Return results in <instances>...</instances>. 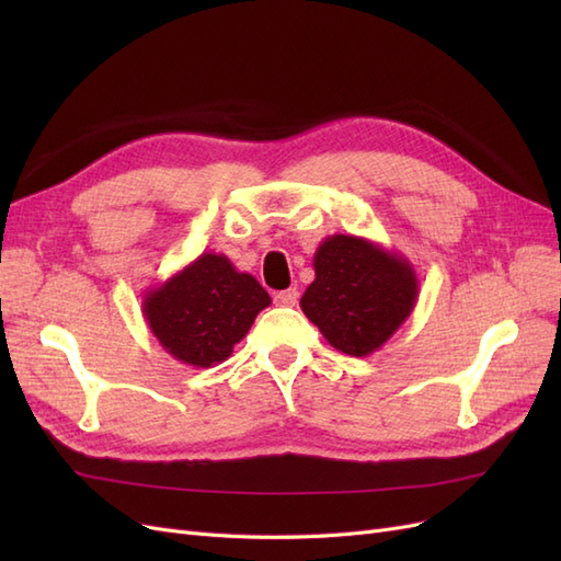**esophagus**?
Wrapping results in <instances>:
<instances>
[{
	"label": "esophagus",
	"mask_w": 561,
	"mask_h": 561,
	"mask_svg": "<svg viewBox=\"0 0 561 561\" xmlns=\"http://www.w3.org/2000/svg\"><path fill=\"white\" fill-rule=\"evenodd\" d=\"M297 299H299L297 287H287V290H280L274 295V301L278 304V307H295Z\"/></svg>",
	"instance_id": "obj_1"
}]
</instances>
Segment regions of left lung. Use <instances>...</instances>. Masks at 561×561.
<instances>
[{
  "instance_id": "obj_1",
  "label": "left lung",
  "mask_w": 561,
  "mask_h": 561,
  "mask_svg": "<svg viewBox=\"0 0 561 561\" xmlns=\"http://www.w3.org/2000/svg\"><path fill=\"white\" fill-rule=\"evenodd\" d=\"M313 271L299 307L330 346L353 358L379 351L416 307L412 262L363 236H328L313 254Z\"/></svg>"
}]
</instances>
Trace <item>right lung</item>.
Returning <instances> with one entry per match:
<instances>
[{"mask_svg":"<svg viewBox=\"0 0 561 561\" xmlns=\"http://www.w3.org/2000/svg\"><path fill=\"white\" fill-rule=\"evenodd\" d=\"M268 304L257 278L236 268L227 254L203 252L151 287L142 299V316L175 360L213 367L229 358Z\"/></svg>","mask_w":561,"mask_h":561,"instance_id":"obj_1","label":"right lung"}]
</instances>
